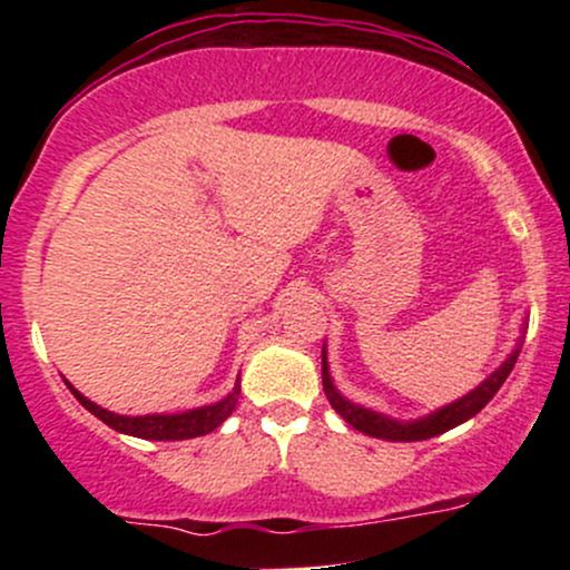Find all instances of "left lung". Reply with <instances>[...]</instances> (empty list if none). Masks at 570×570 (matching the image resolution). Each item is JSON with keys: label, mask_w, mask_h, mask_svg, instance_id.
Returning a JSON list of instances; mask_svg holds the SVG:
<instances>
[{"label": "left lung", "mask_w": 570, "mask_h": 570, "mask_svg": "<svg viewBox=\"0 0 570 570\" xmlns=\"http://www.w3.org/2000/svg\"><path fill=\"white\" fill-rule=\"evenodd\" d=\"M520 348H522V340H520V343H517V348L512 351V356H509L507 362H503L501 367L495 370L485 383L476 385L472 394H466L463 399H458V402L448 404V407L431 412L429 417H421V421H412V423L391 421V417L377 415V412L358 407V404H351L348 399L340 396L337 391H335V385H332L330 367H326V351L322 353L324 394H326V399H330V404H332V407H335L337 415L345 417V423H351V426L362 431V434L377 436V440H391V442L431 440V436L444 434V431H448V429H455L458 423L469 421V417H474L476 412L485 407L490 399L495 396V391H499L501 385H503V381H507V377H509V372H512L517 356H520Z\"/></svg>", "instance_id": "obj_1"}]
</instances>
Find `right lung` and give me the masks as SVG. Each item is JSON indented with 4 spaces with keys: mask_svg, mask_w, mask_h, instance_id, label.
<instances>
[{
    "mask_svg": "<svg viewBox=\"0 0 570 570\" xmlns=\"http://www.w3.org/2000/svg\"><path fill=\"white\" fill-rule=\"evenodd\" d=\"M69 391L77 396V402H80L85 410L94 412L98 421H104L109 429L120 431V434L141 436V440L176 442V440H193V436H203V434H208V431L222 426V423L233 415L235 404H238L240 381H235V389L225 399H222V402L208 404V407L179 412V415H139V417L117 415V412L101 410L98 404L90 402V399H85L80 391L75 389V385H69Z\"/></svg>",
    "mask_w": 570,
    "mask_h": 570,
    "instance_id": "add662e5",
    "label": "right lung"
}]
</instances>
